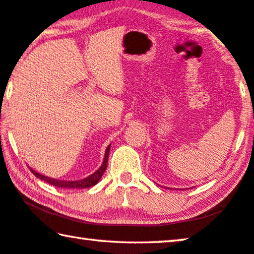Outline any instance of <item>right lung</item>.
<instances>
[{"label": "right lung", "mask_w": 254, "mask_h": 254, "mask_svg": "<svg viewBox=\"0 0 254 254\" xmlns=\"http://www.w3.org/2000/svg\"><path fill=\"white\" fill-rule=\"evenodd\" d=\"M110 148H111V144L106 148L104 161H103L102 166L100 167V168H98V170H96L93 175L88 176L87 178H84L81 180H75V182H67V180L54 179V178L47 177V176L38 174L34 170H32L31 168H30V170H31V173L34 176H36L37 178H39L41 180H45V182H47L50 185H54V186H56V187H59V188H89V187L95 186V185L98 183V180L102 178L103 174L105 173L106 167H107V159H109V154H110Z\"/></svg>", "instance_id": "obj_1"}]
</instances>
